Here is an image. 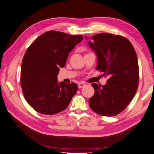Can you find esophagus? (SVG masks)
<instances>
[{
  "mask_svg": "<svg viewBox=\"0 0 154 154\" xmlns=\"http://www.w3.org/2000/svg\"><path fill=\"white\" fill-rule=\"evenodd\" d=\"M85 86H86V84H85L83 83H79V84L78 85V87L79 88H82L85 87Z\"/></svg>",
  "mask_w": 154,
  "mask_h": 154,
  "instance_id": "obj_1",
  "label": "esophagus"
}]
</instances>
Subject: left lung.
Here are the masks:
<instances>
[{
    "mask_svg": "<svg viewBox=\"0 0 154 154\" xmlns=\"http://www.w3.org/2000/svg\"><path fill=\"white\" fill-rule=\"evenodd\" d=\"M88 45L98 56L96 70L108 77L105 85L92 84L95 92L89 99V106L99 115L115 116L126 108L137 92V54L131 42L121 35L99 33L91 37Z\"/></svg>",
    "mask_w": 154,
    "mask_h": 154,
    "instance_id": "left-lung-1",
    "label": "left lung"
}]
</instances>
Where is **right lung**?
I'll use <instances>...</instances> for the list:
<instances>
[{
    "label": "right lung",
    "instance_id": "add662e5",
    "mask_svg": "<svg viewBox=\"0 0 154 154\" xmlns=\"http://www.w3.org/2000/svg\"><path fill=\"white\" fill-rule=\"evenodd\" d=\"M82 35L49 31L32 42L21 63L20 83L25 99L37 112L54 115L65 109L76 94L77 85L57 80L69 53L83 40Z\"/></svg>",
    "mask_w": 154,
    "mask_h": 154
}]
</instances>
